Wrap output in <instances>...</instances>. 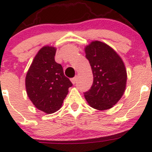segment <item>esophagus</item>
<instances>
[{
  "instance_id": "1",
  "label": "esophagus",
  "mask_w": 152,
  "mask_h": 152,
  "mask_svg": "<svg viewBox=\"0 0 152 152\" xmlns=\"http://www.w3.org/2000/svg\"><path fill=\"white\" fill-rule=\"evenodd\" d=\"M76 79H77V77H76H76H74V78H72V79H70L72 84H73V85H74V84L76 82Z\"/></svg>"
}]
</instances>
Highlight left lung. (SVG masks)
<instances>
[{
	"mask_svg": "<svg viewBox=\"0 0 152 152\" xmlns=\"http://www.w3.org/2000/svg\"><path fill=\"white\" fill-rule=\"evenodd\" d=\"M85 51L93 74V85L85 93L86 101L96 110H109L125 92L127 74L123 60L113 48L101 41L90 42Z\"/></svg>",
	"mask_w": 152,
	"mask_h": 152,
	"instance_id": "obj_1",
	"label": "left lung"
}]
</instances>
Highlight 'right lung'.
<instances>
[{
  "mask_svg": "<svg viewBox=\"0 0 152 152\" xmlns=\"http://www.w3.org/2000/svg\"><path fill=\"white\" fill-rule=\"evenodd\" d=\"M56 48L42 47L34 56L26 76V89L34 107L47 114L62 107L72 83L64 75L60 64L55 62Z\"/></svg>",
  "mask_w": 152,
  "mask_h": 152,
  "instance_id": "1",
  "label": "right lung"
}]
</instances>
